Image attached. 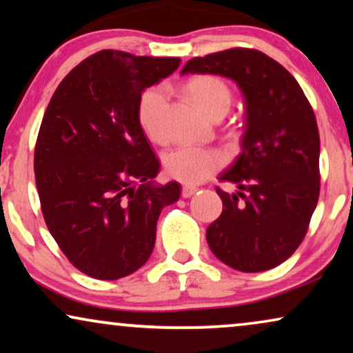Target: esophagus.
I'll return each instance as SVG.
<instances>
[{"label":"esophagus","instance_id":"1","mask_svg":"<svg viewBox=\"0 0 353 353\" xmlns=\"http://www.w3.org/2000/svg\"><path fill=\"white\" fill-rule=\"evenodd\" d=\"M195 192H197V187L184 185V187H182V197H184V199H189V197H192V195L195 194Z\"/></svg>","mask_w":353,"mask_h":353}]
</instances>
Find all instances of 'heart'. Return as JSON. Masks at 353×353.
Returning a JSON list of instances; mask_svg holds the SVG:
<instances>
[{
	"mask_svg": "<svg viewBox=\"0 0 353 353\" xmlns=\"http://www.w3.org/2000/svg\"><path fill=\"white\" fill-rule=\"evenodd\" d=\"M187 92L208 117L230 109L231 91L220 78L205 74L190 79ZM168 94L166 86H154L146 89L138 102V122L151 140L163 138V115L168 105ZM223 163L225 159L216 150L200 146H181L169 151L164 158V168L169 176L190 185L207 181L223 166Z\"/></svg>",
	"mask_w": 353,
	"mask_h": 353,
	"instance_id": "obj_1",
	"label": "heart"
}]
</instances>
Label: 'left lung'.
Segmentation results:
<instances>
[{
    "instance_id": "obj_1",
    "label": "left lung",
    "mask_w": 353,
    "mask_h": 353,
    "mask_svg": "<svg viewBox=\"0 0 353 353\" xmlns=\"http://www.w3.org/2000/svg\"><path fill=\"white\" fill-rule=\"evenodd\" d=\"M220 74L246 99L243 153L216 187L223 212L207 243L223 264L264 272L292 256L306 236L319 199V132L300 84L274 58L254 48H230L192 58L181 74Z\"/></svg>"
}]
</instances>
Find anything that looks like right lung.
<instances>
[{"mask_svg":"<svg viewBox=\"0 0 353 353\" xmlns=\"http://www.w3.org/2000/svg\"><path fill=\"white\" fill-rule=\"evenodd\" d=\"M181 65L176 57L101 50L58 84L40 125L35 184L47 228L92 279L117 280L153 252L156 223L181 185H156L159 161L138 122L141 92Z\"/></svg>","mask_w":353,"mask_h":353,"instance_id":"right-lung-1","label":"right lung"}]
</instances>
